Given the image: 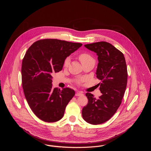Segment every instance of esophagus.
Masks as SVG:
<instances>
[{"label":"esophagus","instance_id":"34e87169","mask_svg":"<svg viewBox=\"0 0 151 151\" xmlns=\"http://www.w3.org/2000/svg\"><path fill=\"white\" fill-rule=\"evenodd\" d=\"M84 94L80 92H77L76 93V96H83Z\"/></svg>","mask_w":151,"mask_h":151}]
</instances>
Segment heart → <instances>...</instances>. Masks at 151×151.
I'll return each mask as SVG.
<instances>
[{
	"label": "heart",
	"mask_w": 151,
	"mask_h": 151,
	"mask_svg": "<svg viewBox=\"0 0 151 151\" xmlns=\"http://www.w3.org/2000/svg\"><path fill=\"white\" fill-rule=\"evenodd\" d=\"M79 59L82 64H84V63H86L88 61H89V60H94L91 55H89L88 53H81V55H80ZM70 58L69 57H68L65 59V62H64V66L65 67H68L70 64Z\"/></svg>",
	"instance_id": "b5f03b06"
}]
</instances>
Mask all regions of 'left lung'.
<instances>
[{"mask_svg": "<svg viewBox=\"0 0 151 151\" xmlns=\"http://www.w3.org/2000/svg\"><path fill=\"white\" fill-rule=\"evenodd\" d=\"M84 46L98 55L96 77L101 80L99 89L102 93L98 99L86 93L88 104L82 110L84 120L97 125L109 120L122 103L127 83V69L123 53L111 44L98 42Z\"/></svg>", "mask_w": 151, "mask_h": 151, "instance_id": "obj_1", "label": "left lung"}]
</instances>
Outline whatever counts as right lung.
I'll return each mask as SVG.
<instances>
[{"label":"right lung","mask_w":151,"mask_h":151,"mask_svg":"<svg viewBox=\"0 0 151 151\" xmlns=\"http://www.w3.org/2000/svg\"><path fill=\"white\" fill-rule=\"evenodd\" d=\"M83 45L56 39L36 41L22 62V86L28 105L45 122L59 121L75 95L74 90L52 87V74L63 68L67 57Z\"/></svg>","instance_id":"obj_1"}]
</instances>
